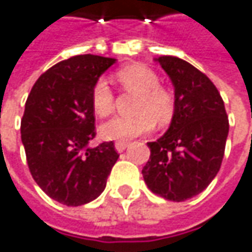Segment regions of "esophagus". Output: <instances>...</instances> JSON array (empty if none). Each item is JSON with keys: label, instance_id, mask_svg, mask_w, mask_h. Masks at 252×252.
Returning <instances> with one entry per match:
<instances>
[{"label": "esophagus", "instance_id": "1", "mask_svg": "<svg viewBox=\"0 0 252 252\" xmlns=\"http://www.w3.org/2000/svg\"><path fill=\"white\" fill-rule=\"evenodd\" d=\"M114 146H116L117 152H123L126 146H128V142H126V141H117V142L114 143Z\"/></svg>", "mask_w": 252, "mask_h": 252}]
</instances>
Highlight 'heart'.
<instances>
[{"label":"heart","instance_id":"obj_1","mask_svg":"<svg viewBox=\"0 0 252 252\" xmlns=\"http://www.w3.org/2000/svg\"><path fill=\"white\" fill-rule=\"evenodd\" d=\"M116 81L126 93L136 94L134 116L114 117L106 121L100 132L110 141H128L149 132L155 126H164L176 114V94L167 86L160 85L159 75L142 64L120 68L114 74ZM92 107L99 117H107L116 106V94L107 81L97 79L92 89Z\"/></svg>","mask_w":252,"mask_h":252}]
</instances>
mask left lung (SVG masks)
<instances>
[{"label": "left lung", "instance_id": "1", "mask_svg": "<svg viewBox=\"0 0 252 252\" xmlns=\"http://www.w3.org/2000/svg\"><path fill=\"white\" fill-rule=\"evenodd\" d=\"M176 91V114L167 132L148 142L151 158L143 166L149 189L181 202L202 192L220 170L229 118L220 93L198 68L177 57H159Z\"/></svg>", "mask_w": 252, "mask_h": 252}]
</instances>
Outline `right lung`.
Returning <instances> with one entry per match:
<instances>
[{
    "label": "right lung",
    "mask_w": 252,
    "mask_h": 252,
    "mask_svg": "<svg viewBox=\"0 0 252 252\" xmlns=\"http://www.w3.org/2000/svg\"><path fill=\"white\" fill-rule=\"evenodd\" d=\"M114 58L74 56L40 75L25 104L21 136L33 180L66 206L91 202L104 191L118 159L114 142L88 148L96 136L92 89Z\"/></svg>",
    "instance_id": "right-lung-1"
}]
</instances>
